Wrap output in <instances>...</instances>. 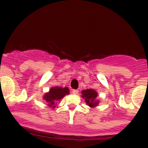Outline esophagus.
<instances>
[{"instance_id":"1","label":"esophagus","mask_w":148,"mask_h":148,"mask_svg":"<svg viewBox=\"0 0 148 148\" xmlns=\"http://www.w3.org/2000/svg\"><path fill=\"white\" fill-rule=\"evenodd\" d=\"M72 93L74 94V95H77V94L79 93V90L78 89H73Z\"/></svg>"}]
</instances>
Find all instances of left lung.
<instances>
[{
	"label": "left lung",
	"mask_w": 148,
	"mask_h": 148,
	"mask_svg": "<svg viewBox=\"0 0 148 148\" xmlns=\"http://www.w3.org/2000/svg\"><path fill=\"white\" fill-rule=\"evenodd\" d=\"M98 93L92 89H87L82 91V97L84 99L85 102L91 108L96 107L99 104V101L97 99Z\"/></svg>",
	"instance_id": "left-lung-1"
}]
</instances>
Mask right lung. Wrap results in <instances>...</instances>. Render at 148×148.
<instances>
[{"instance_id": "obj_1", "label": "right lung", "mask_w": 148, "mask_h": 148, "mask_svg": "<svg viewBox=\"0 0 148 148\" xmlns=\"http://www.w3.org/2000/svg\"><path fill=\"white\" fill-rule=\"evenodd\" d=\"M67 95H69V89L67 86H53L49 89V92L44 94L43 99L45 100L49 107L55 108L57 102H60L61 99Z\"/></svg>"}]
</instances>
